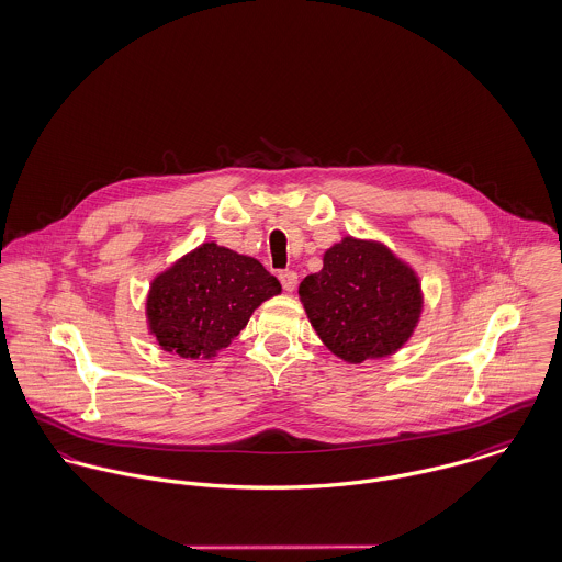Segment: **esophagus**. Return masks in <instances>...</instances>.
<instances>
[{"label": "esophagus", "mask_w": 562, "mask_h": 562, "mask_svg": "<svg viewBox=\"0 0 562 562\" xmlns=\"http://www.w3.org/2000/svg\"><path fill=\"white\" fill-rule=\"evenodd\" d=\"M279 281H281L285 292H294L296 285H299V274L294 270H285V272L279 274Z\"/></svg>", "instance_id": "obj_1"}]
</instances>
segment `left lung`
Returning a JSON list of instances; mask_svg holds the SVG:
<instances>
[{
    "label": "left lung",
    "instance_id": "left-lung-1",
    "mask_svg": "<svg viewBox=\"0 0 562 562\" xmlns=\"http://www.w3.org/2000/svg\"><path fill=\"white\" fill-rule=\"evenodd\" d=\"M299 288L324 346L348 363L390 357L413 335L424 299L415 270L385 244L346 236Z\"/></svg>",
    "mask_w": 562,
    "mask_h": 562
}]
</instances>
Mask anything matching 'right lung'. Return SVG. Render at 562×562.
Wrapping results in <instances>:
<instances>
[{
	"mask_svg": "<svg viewBox=\"0 0 562 562\" xmlns=\"http://www.w3.org/2000/svg\"><path fill=\"white\" fill-rule=\"evenodd\" d=\"M277 294L281 283L255 257L203 241L151 281L149 333L166 352L212 359Z\"/></svg>",
	"mask_w": 562,
	"mask_h": 562,
	"instance_id": "right-lung-1",
	"label": "right lung"
}]
</instances>
